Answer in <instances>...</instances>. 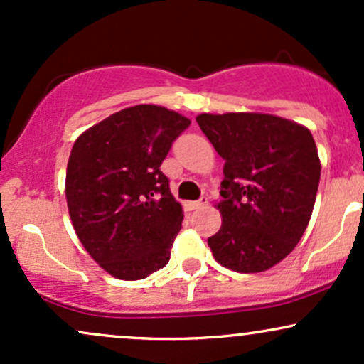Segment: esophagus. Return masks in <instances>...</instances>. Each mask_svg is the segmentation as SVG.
<instances>
[{"instance_id": "34e87169", "label": "esophagus", "mask_w": 364, "mask_h": 364, "mask_svg": "<svg viewBox=\"0 0 364 364\" xmlns=\"http://www.w3.org/2000/svg\"><path fill=\"white\" fill-rule=\"evenodd\" d=\"M207 203H208L207 196H202V198L196 200V202H188V203H186V208H188V210H196V208L205 207Z\"/></svg>"}]
</instances>
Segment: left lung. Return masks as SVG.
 I'll use <instances>...</instances> for the list:
<instances>
[{
	"label": "left lung",
	"mask_w": 364,
	"mask_h": 364,
	"mask_svg": "<svg viewBox=\"0 0 364 364\" xmlns=\"http://www.w3.org/2000/svg\"><path fill=\"white\" fill-rule=\"evenodd\" d=\"M196 123L224 159L215 203L223 225L208 237L212 255L235 272H265L310 223L321 171L311 132L265 112H203Z\"/></svg>",
	"instance_id": "left-lung-1"
}]
</instances>
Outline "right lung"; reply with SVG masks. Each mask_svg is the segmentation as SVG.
Listing matches in <instances>:
<instances>
[{
    "label": "right lung",
    "mask_w": 364,
    "mask_h": 364,
    "mask_svg": "<svg viewBox=\"0 0 364 364\" xmlns=\"http://www.w3.org/2000/svg\"><path fill=\"white\" fill-rule=\"evenodd\" d=\"M186 116L156 104L124 107L75 140L65 195L78 240L121 281L144 279L169 262L183 208L161 164Z\"/></svg>",
    "instance_id": "right-lung-1"
}]
</instances>
